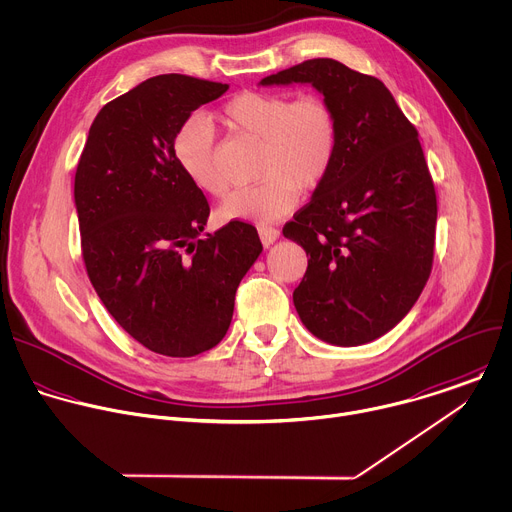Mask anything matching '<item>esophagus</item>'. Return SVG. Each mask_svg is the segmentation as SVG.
Wrapping results in <instances>:
<instances>
[{
    "instance_id": "obj_1",
    "label": "esophagus",
    "mask_w": 512,
    "mask_h": 512,
    "mask_svg": "<svg viewBox=\"0 0 512 512\" xmlns=\"http://www.w3.org/2000/svg\"><path fill=\"white\" fill-rule=\"evenodd\" d=\"M258 234H260V240H262V244L268 248V246H272L278 238H280V232L276 230V228H272V226H260L258 228Z\"/></svg>"
}]
</instances>
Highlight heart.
<instances>
[{
    "instance_id": "heart-1",
    "label": "heart",
    "mask_w": 512,
    "mask_h": 512,
    "mask_svg": "<svg viewBox=\"0 0 512 512\" xmlns=\"http://www.w3.org/2000/svg\"><path fill=\"white\" fill-rule=\"evenodd\" d=\"M234 130L262 140L264 182L232 192L218 208L226 222L272 224L294 212L302 190L320 186L334 162L338 132L328 104L316 96L292 100L286 94L242 92L222 106ZM186 178L202 192L222 196L226 180L216 164V130L202 116H190L172 142Z\"/></svg>"
}]
</instances>
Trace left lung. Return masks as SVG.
Masks as SVG:
<instances>
[{
    "label": "left lung",
    "mask_w": 512,
    "mask_h": 512,
    "mask_svg": "<svg viewBox=\"0 0 512 512\" xmlns=\"http://www.w3.org/2000/svg\"><path fill=\"white\" fill-rule=\"evenodd\" d=\"M292 84L324 96L338 132L326 180L282 230L310 256L294 306L316 338L360 346L392 330L428 280L434 184L416 128L380 80L316 58L260 82Z\"/></svg>",
    "instance_id": "8db88e82"
}]
</instances>
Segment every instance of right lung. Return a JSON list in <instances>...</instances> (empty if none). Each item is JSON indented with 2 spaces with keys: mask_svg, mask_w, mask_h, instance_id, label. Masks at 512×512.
Masks as SVG:
<instances>
[{
  "mask_svg": "<svg viewBox=\"0 0 512 512\" xmlns=\"http://www.w3.org/2000/svg\"><path fill=\"white\" fill-rule=\"evenodd\" d=\"M228 84L164 74L96 116L74 184L90 282L116 322L164 356H196L228 332L240 280L262 254L254 226H204L208 200L182 172L172 142Z\"/></svg>",
  "mask_w": 512,
  "mask_h": 512,
  "instance_id": "obj_1",
  "label": "right lung"
}]
</instances>
